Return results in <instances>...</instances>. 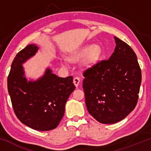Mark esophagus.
<instances>
[{
    "label": "esophagus",
    "instance_id": "esophagus-1",
    "mask_svg": "<svg viewBox=\"0 0 151 151\" xmlns=\"http://www.w3.org/2000/svg\"><path fill=\"white\" fill-rule=\"evenodd\" d=\"M79 83H80V78L78 76H75L73 78V83L75 84V85L77 87Z\"/></svg>",
    "mask_w": 151,
    "mask_h": 151
}]
</instances>
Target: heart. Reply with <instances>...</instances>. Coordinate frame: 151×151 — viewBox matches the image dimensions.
<instances>
[{
	"label": "heart",
	"mask_w": 151,
	"mask_h": 151,
	"mask_svg": "<svg viewBox=\"0 0 151 151\" xmlns=\"http://www.w3.org/2000/svg\"><path fill=\"white\" fill-rule=\"evenodd\" d=\"M101 52V49L99 45H86L79 50L78 53H76L74 58L80 59L86 55L85 59L84 60V65L89 66L98 60Z\"/></svg>",
	"instance_id": "obj_1"
}]
</instances>
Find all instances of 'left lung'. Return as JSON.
Returning <instances> with one entry per match:
<instances>
[{
	"label": "left lung",
	"instance_id": "obj_1",
	"mask_svg": "<svg viewBox=\"0 0 151 151\" xmlns=\"http://www.w3.org/2000/svg\"><path fill=\"white\" fill-rule=\"evenodd\" d=\"M114 39L116 45L109 59L99 61L83 74L86 108L103 124L121 121L134 110L141 83L134 50L119 38Z\"/></svg>",
	"mask_w": 151,
	"mask_h": 151
}]
</instances>
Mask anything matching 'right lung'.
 I'll use <instances>...</instances> for the list:
<instances>
[{"label": "right lung", "instance_id": "add662e5", "mask_svg": "<svg viewBox=\"0 0 151 151\" xmlns=\"http://www.w3.org/2000/svg\"><path fill=\"white\" fill-rule=\"evenodd\" d=\"M37 50V45H29L17 53L12 63L7 85L19 121L32 129L47 131L59 124L65 114V104L75 86L72 76L58 77L48 68L42 78L28 82L21 65Z\"/></svg>", "mask_w": 151, "mask_h": 151}]
</instances>
